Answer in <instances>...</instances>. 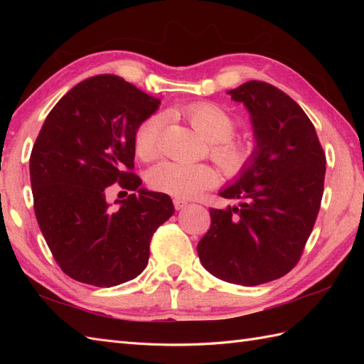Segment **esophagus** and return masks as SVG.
<instances>
[{"label":"esophagus","instance_id":"1","mask_svg":"<svg viewBox=\"0 0 364 364\" xmlns=\"http://www.w3.org/2000/svg\"><path fill=\"white\" fill-rule=\"evenodd\" d=\"M173 206H175V210L180 211V210H183V208L188 206V202H186V200H181V198H175Z\"/></svg>","mask_w":364,"mask_h":364}]
</instances>
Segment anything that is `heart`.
Listing matches in <instances>:
<instances>
[{
    "instance_id": "b5f03b06",
    "label": "heart",
    "mask_w": 364,
    "mask_h": 364,
    "mask_svg": "<svg viewBox=\"0 0 364 364\" xmlns=\"http://www.w3.org/2000/svg\"><path fill=\"white\" fill-rule=\"evenodd\" d=\"M191 127L211 144V158L225 176L236 178L249 170L257 158V144L252 139L235 137L237 122L225 107L213 102H198L183 109ZM162 119L151 115L137 127L134 133L136 154L150 161L158 153V134ZM149 186L176 198H192L218 183V172L210 164H183L164 161L154 166L149 176Z\"/></svg>"
}]
</instances>
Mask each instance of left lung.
Masks as SVG:
<instances>
[{
	"mask_svg": "<svg viewBox=\"0 0 364 364\" xmlns=\"http://www.w3.org/2000/svg\"><path fill=\"white\" fill-rule=\"evenodd\" d=\"M252 115L257 158L220 197L237 200L211 208V227L197 245L208 272L223 282L257 286L297 264L318 218L326 153L304 109L264 81L230 90Z\"/></svg>",
	"mask_w": 364,
	"mask_h": 364,
	"instance_id": "left-lung-1",
	"label": "left lung"
}]
</instances>
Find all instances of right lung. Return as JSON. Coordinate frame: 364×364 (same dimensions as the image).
<instances>
[{
	"label": "right lung",
	"mask_w": 364,
	"mask_h": 364,
	"mask_svg": "<svg viewBox=\"0 0 364 364\" xmlns=\"http://www.w3.org/2000/svg\"><path fill=\"white\" fill-rule=\"evenodd\" d=\"M159 100L114 75L76 84L59 100L31 151L34 213L63 272L109 288L145 269L154 231L175 213L172 198L141 189L134 133ZM134 192L111 210L105 191ZM128 194V192H127Z\"/></svg>",
	"instance_id": "right-lung-1"
}]
</instances>
